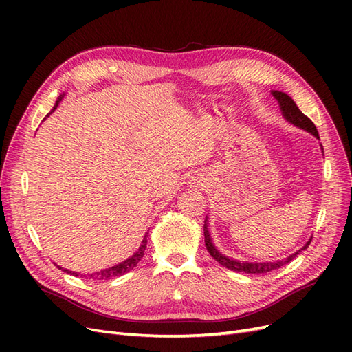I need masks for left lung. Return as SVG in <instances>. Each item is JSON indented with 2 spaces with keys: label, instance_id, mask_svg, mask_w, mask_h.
Listing matches in <instances>:
<instances>
[{
  "label": "left lung",
  "instance_id": "1",
  "mask_svg": "<svg viewBox=\"0 0 352 352\" xmlns=\"http://www.w3.org/2000/svg\"><path fill=\"white\" fill-rule=\"evenodd\" d=\"M273 97L278 100L279 105H280V110H282V114L285 119L295 124L296 127H300V129H304L307 132H310L311 135H314L317 140L320 136H318V132L316 129L314 123L308 119V117L305 114H302V111L296 107L295 101L289 97V95L285 94V92H280V91H273ZM204 238H206V247L210 252V255L212 258H214L216 261H219V264L225 265L226 269L229 270H233V272H241V273H269L272 270H276L282 267V265H285L286 263L292 261L298 254H300L302 250H305L308 245H310L311 239L308 241L304 247L301 250H298L295 254L289 255V257L285 258V260H278V261H265V263H248V261H238V260H233V258H229L226 257V255H223L216 247L214 243H212V239L210 236V232H208V223H207V219L204 221Z\"/></svg>",
  "mask_w": 352,
  "mask_h": 352
}]
</instances>
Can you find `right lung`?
I'll return each instance as SVG.
<instances>
[{
  "label": "right lung",
  "instance_id": "obj_1",
  "mask_svg": "<svg viewBox=\"0 0 352 352\" xmlns=\"http://www.w3.org/2000/svg\"><path fill=\"white\" fill-rule=\"evenodd\" d=\"M61 98H63V95H61V97L56 101L54 109L51 110V113L57 109V105H58V102L61 101ZM47 117H48V116H47ZM146 236H148V233H146V235L144 236V241H142V243H141L140 250H138V251L132 255V257H129L127 260H124L123 263H119V264L113 265V267L104 269V270L95 272V273H89V274H88V278H89V279H94V280H107V279L116 278V276H122V274H124V273H127V272H131L133 267H136V264L140 263V261H141V258L144 257V251H145V248H146ZM57 267H60V265H57ZM60 269H61V267H60ZM63 270H65L66 273L73 274V276H85V274H80V273L70 272V270H67V269H63ZM85 278H87V276H85Z\"/></svg>",
  "mask_w": 352,
  "mask_h": 352
}]
</instances>
